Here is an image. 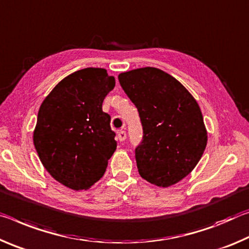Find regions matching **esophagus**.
Instances as JSON below:
<instances>
[{
	"label": "esophagus",
	"mask_w": 249,
	"mask_h": 249,
	"mask_svg": "<svg viewBox=\"0 0 249 249\" xmlns=\"http://www.w3.org/2000/svg\"><path fill=\"white\" fill-rule=\"evenodd\" d=\"M118 139H119V141H124L127 139V133H125V131L121 130V131L118 132Z\"/></svg>",
	"instance_id": "obj_1"
}]
</instances>
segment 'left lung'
<instances>
[{
  "mask_svg": "<svg viewBox=\"0 0 249 249\" xmlns=\"http://www.w3.org/2000/svg\"><path fill=\"white\" fill-rule=\"evenodd\" d=\"M118 78L138 108L143 127V140L136 149L139 174L160 187L177 184L192 172L207 144L197 101L161 69L137 68Z\"/></svg>",
  "mask_w": 249,
  "mask_h": 249,
  "instance_id": "1",
  "label": "left lung"
}]
</instances>
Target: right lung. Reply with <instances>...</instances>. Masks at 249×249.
<instances>
[{
    "label": "right lung",
    "mask_w": 249,
    "mask_h": 249,
    "mask_svg": "<svg viewBox=\"0 0 249 249\" xmlns=\"http://www.w3.org/2000/svg\"><path fill=\"white\" fill-rule=\"evenodd\" d=\"M116 85L104 68L65 77L40 105L33 141L44 168L60 184L88 190L103 178L117 149L105 97Z\"/></svg>",
    "instance_id": "obj_1"
}]
</instances>
